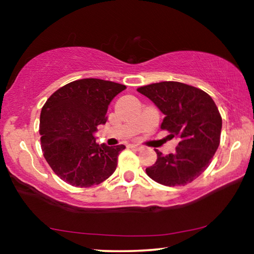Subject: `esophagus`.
<instances>
[{"label": "esophagus", "instance_id": "esophagus-1", "mask_svg": "<svg viewBox=\"0 0 254 254\" xmlns=\"http://www.w3.org/2000/svg\"><path fill=\"white\" fill-rule=\"evenodd\" d=\"M128 147L133 148V149H136V150H141V149H142L141 145H138V144H129V145H128Z\"/></svg>", "mask_w": 254, "mask_h": 254}]
</instances>
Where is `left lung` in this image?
Wrapping results in <instances>:
<instances>
[{
  "mask_svg": "<svg viewBox=\"0 0 254 254\" xmlns=\"http://www.w3.org/2000/svg\"><path fill=\"white\" fill-rule=\"evenodd\" d=\"M137 91L164 114L162 129L179 138L173 154L156 150L157 161L145 169L147 175L165 186L193 182L208 168L220 145L222 118L216 104L202 90L180 82L154 83Z\"/></svg>",
  "mask_w": 254,
  "mask_h": 254,
  "instance_id": "1",
  "label": "left lung"
}]
</instances>
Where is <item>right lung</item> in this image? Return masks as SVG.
I'll list each match as a JSON object with an SVG mask.
<instances>
[{"label":"right lung","mask_w":254,"mask_h":254,"mask_svg":"<svg viewBox=\"0 0 254 254\" xmlns=\"http://www.w3.org/2000/svg\"><path fill=\"white\" fill-rule=\"evenodd\" d=\"M126 86L98 78L68 83L45 103L40 113L41 149L52 170L75 187H90L106 180L117 169L125 145L96 142L99 125H105L110 103Z\"/></svg>","instance_id":"1"}]
</instances>
